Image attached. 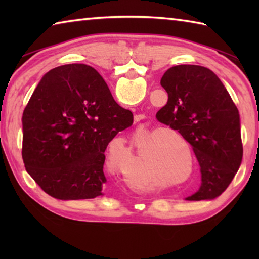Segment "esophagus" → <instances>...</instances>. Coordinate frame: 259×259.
<instances>
[{"mask_svg": "<svg viewBox=\"0 0 259 259\" xmlns=\"http://www.w3.org/2000/svg\"><path fill=\"white\" fill-rule=\"evenodd\" d=\"M140 120H143V116L142 115H135V121L138 122Z\"/></svg>", "mask_w": 259, "mask_h": 259, "instance_id": "34e87169", "label": "esophagus"}]
</instances>
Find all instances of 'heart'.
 <instances>
[{
	"instance_id": "b5f03b06",
	"label": "heart",
	"mask_w": 259,
	"mask_h": 259,
	"mask_svg": "<svg viewBox=\"0 0 259 259\" xmlns=\"http://www.w3.org/2000/svg\"><path fill=\"white\" fill-rule=\"evenodd\" d=\"M142 160H143L142 156L138 154L137 156H136V161H135V165H134L133 170H130L129 168L122 169V170H120V174L123 175V176H125L126 174H134V175L138 174V166H143V165H140V164H143V161Z\"/></svg>"
}]
</instances>
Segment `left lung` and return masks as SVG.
<instances>
[{
    "instance_id": "8db88e82",
    "label": "left lung",
    "mask_w": 259,
    "mask_h": 259,
    "mask_svg": "<svg viewBox=\"0 0 259 259\" xmlns=\"http://www.w3.org/2000/svg\"><path fill=\"white\" fill-rule=\"evenodd\" d=\"M168 102L156 113L161 123L191 144L200 164L201 186L188 201L216 199L230 185L243 155L238 108L209 68L177 65L161 78Z\"/></svg>"
}]
</instances>
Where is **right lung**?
Segmentation results:
<instances>
[{
  "label": "right lung",
  "instance_id": "1",
  "mask_svg": "<svg viewBox=\"0 0 259 259\" xmlns=\"http://www.w3.org/2000/svg\"><path fill=\"white\" fill-rule=\"evenodd\" d=\"M21 121L26 171L47 194L66 201L103 195L105 150L134 115L95 68L69 64L43 75Z\"/></svg>",
  "mask_w": 259,
  "mask_h": 259
}]
</instances>
